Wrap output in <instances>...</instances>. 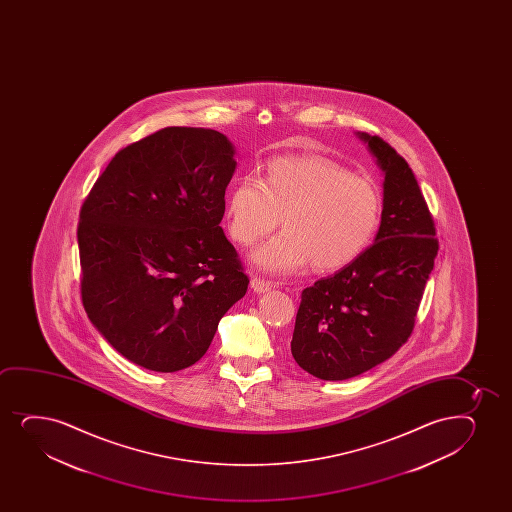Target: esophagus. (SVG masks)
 Masks as SVG:
<instances>
[{
  "mask_svg": "<svg viewBox=\"0 0 512 512\" xmlns=\"http://www.w3.org/2000/svg\"><path fill=\"white\" fill-rule=\"evenodd\" d=\"M273 287H275L273 282H268L265 278H251V288H253L254 292H258V294H265V292H268Z\"/></svg>",
  "mask_w": 512,
  "mask_h": 512,
  "instance_id": "esophagus-1",
  "label": "esophagus"
}]
</instances>
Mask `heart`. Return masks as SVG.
I'll use <instances>...</instances> for the list:
<instances>
[{"mask_svg":"<svg viewBox=\"0 0 512 512\" xmlns=\"http://www.w3.org/2000/svg\"><path fill=\"white\" fill-rule=\"evenodd\" d=\"M382 198L369 177L321 157L271 160L263 179L242 177L227 201L234 241L249 246L280 224L285 229L254 249L251 261L270 273L302 266L340 270L364 253L381 222Z\"/></svg>","mask_w":512,"mask_h":512,"instance_id":"1","label":"heart"}]
</instances>
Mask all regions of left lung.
<instances>
[{
	"mask_svg": "<svg viewBox=\"0 0 512 512\" xmlns=\"http://www.w3.org/2000/svg\"><path fill=\"white\" fill-rule=\"evenodd\" d=\"M357 136L384 176L381 225L359 258L304 288L290 343L295 362L324 381L359 376L400 350L439 251L410 165L379 136Z\"/></svg>",
	"mask_w": 512,
	"mask_h": 512,
	"instance_id": "1",
	"label": "left lung"
}]
</instances>
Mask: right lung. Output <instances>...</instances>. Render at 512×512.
I'll list each match as a JSON object with an SVG mask.
<instances>
[{"label": "right lung", "mask_w": 512, "mask_h": 512, "mask_svg": "<svg viewBox=\"0 0 512 512\" xmlns=\"http://www.w3.org/2000/svg\"><path fill=\"white\" fill-rule=\"evenodd\" d=\"M235 148L171 126L119 150L83 203L82 300L112 347L148 371L205 355L247 275L220 222Z\"/></svg>", "instance_id": "1"}]
</instances>
